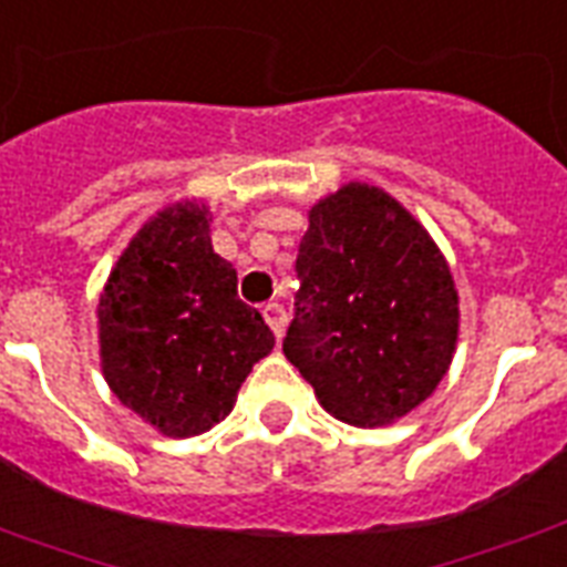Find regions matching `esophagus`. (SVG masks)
<instances>
[{
    "mask_svg": "<svg viewBox=\"0 0 567 567\" xmlns=\"http://www.w3.org/2000/svg\"><path fill=\"white\" fill-rule=\"evenodd\" d=\"M261 315H265L267 327H270V330H274L276 339H282L285 323H288V315H285L282 306H279V302H267L265 309H261Z\"/></svg>",
    "mask_w": 567,
    "mask_h": 567,
    "instance_id": "34e87169",
    "label": "esophagus"
}]
</instances>
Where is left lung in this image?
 Wrapping results in <instances>:
<instances>
[{
    "instance_id": "left-lung-1",
    "label": "left lung",
    "mask_w": 567,
    "mask_h": 567,
    "mask_svg": "<svg viewBox=\"0 0 567 567\" xmlns=\"http://www.w3.org/2000/svg\"><path fill=\"white\" fill-rule=\"evenodd\" d=\"M297 279L282 351L327 413L389 425L446 378L461 318L455 279L389 193L351 181L321 198L309 210Z\"/></svg>"
}]
</instances>
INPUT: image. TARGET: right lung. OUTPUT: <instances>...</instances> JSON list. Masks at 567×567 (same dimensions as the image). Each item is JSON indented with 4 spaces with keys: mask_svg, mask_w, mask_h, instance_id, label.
Instances as JSON below:
<instances>
[{
    "mask_svg": "<svg viewBox=\"0 0 567 567\" xmlns=\"http://www.w3.org/2000/svg\"><path fill=\"white\" fill-rule=\"evenodd\" d=\"M101 369L115 399L166 437H196L231 413L274 351V332L237 297V270L210 246L202 202L163 207L112 267L97 306Z\"/></svg>",
    "mask_w": 567,
    "mask_h": 567,
    "instance_id": "add662e5",
    "label": "right lung"
}]
</instances>
